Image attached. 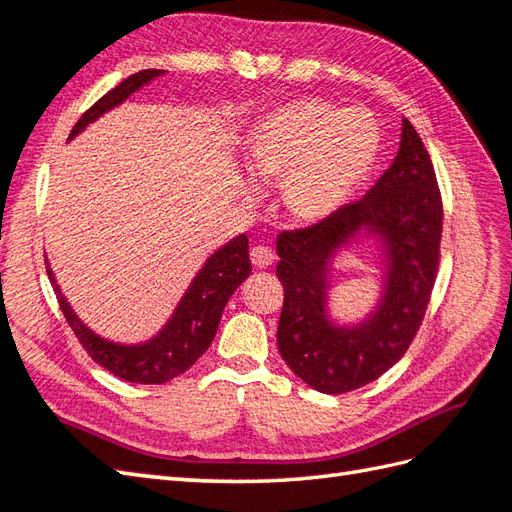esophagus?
I'll list each match as a JSON object with an SVG mask.
<instances>
[{"mask_svg":"<svg viewBox=\"0 0 512 512\" xmlns=\"http://www.w3.org/2000/svg\"><path fill=\"white\" fill-rule=\"evenodd\" d=\"M251 261L255 268H270L275 261V253L268 246H253L251 248Z\"/></svg>","mask_w":512,"mask_h":512,"instance_id":"1","label":"esophagus"}]
</instances>
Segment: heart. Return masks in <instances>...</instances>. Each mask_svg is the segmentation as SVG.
I'll return each instance as SVG.
<instances>
[{
  "mask_svg": "<svg viewBox=\"0 0 512 512\" xmlns=\"http://www.w3.org/2000/svg\"><path fill=\"white\" fill-rule=\"evenodd\" d=\"M379 152L371 113L301 98L266 113L248 130L244 163L259 185L281 183V202L296 222L318 224L347 205ZM255 194L257 187L248 185Z\"/></svg>",
  "mask_w": 512,
  "mask_h": 512,
  "instance_id": "b5f03b06",
  "label": "heart"
}]
</instances>
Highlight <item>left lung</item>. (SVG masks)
I'll return each instance as SVG.
<instances>
[{
    "label": "left lung",
    "instance_id": "obj_1",
    "mask_svg": "<svg viewBox=\"0 0 512 512\" xmlns=\"http://www.w3.org/2000/svg\"><path fill=\"white\" fill-rule=\"evenodd\" d=\"M441 233L434 165L403 117L397 157L364 198L314 227L277 237V277L285 290L277 344L292 373L318 392L340 395L397 364L430 303ZM362 239L378 244L380 299L358 324H338L328 312L330 270L342 250Z\"/></svg>",
    "mask_w": 512,
    "mask_h": 512
}]
</instances>
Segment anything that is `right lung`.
<instances>
[{"mask_svg": "<svg viewBox=\"0 0 512 512\" xmlns=\"http://www.w3.org/2000/svg\"><path fill=\"white\" fill-rule=\"evenodd\" d=\"M163 74V69H144L139 74L128 76L80 117L76 126L71 128L69 141L78 137L89 124L100 120L104 113L113 111L115 106H120L130 95ZM248 275H251L248 237L242 233L207 257L205 266L196 272L181 301L174 307L168 323L157 331V336H152L146 342L122 344L98 336L82 323L78 314L71 310L67 296L63 294L50 268V261H47V277L54 285L61 312L65 314L69 327L74 329L82 347L91 355V360L104 366L115 377L133 384H165L185 373L209 349L218 331L224 305L229 303L231 294L240 288Z\"/></svg>", "mask_w": 512, "mask_h": 512, "instance_id": "obj_1", "label": "right lung"}]
</instances>
